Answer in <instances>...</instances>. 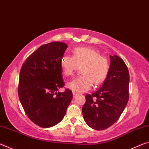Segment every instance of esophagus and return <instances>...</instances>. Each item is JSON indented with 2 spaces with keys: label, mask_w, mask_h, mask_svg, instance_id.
Returning <instances> with one entry per match:
<instances>
[{
  "label": "esophagus",
  "mask_w": 149,
  "mask_h": 149,
  "mask_svg": "<svg viewBox=\"0 0 149 149\" xmlns=\"http://www.w3.org/2000/svg\"><path fill=\"white\" fill-rule=\"evenodd\" d=\"M77 94V93H75V92H73V95H74V97H75V96H76Z\"/></svg>",
  "instance_id": "esophagus-1"
}]
</instances>
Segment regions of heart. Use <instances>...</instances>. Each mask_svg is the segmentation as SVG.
Masks as SVG:
<instances>
[{
  "instance_id": "heart-1",
  "label": "heart",
  "mask_w": 149,
  "mask_h": 149,
  "mask_svg": "<svg viewBox=\"0 0 149 149\" xmlns=\"http://www.w3.org/2000/svg\"><path fill=\"white\" fill-rule=\"evenodd\" d=\"M73 56H64L60 60L63 74L71 76L78 67H81V75L67 84V87L73 92L79 93L87 91L93 83L99 85L107 77L110 70V62L107 58L99 52L87 47H78L73 50Z\"/></svg>"
}]
</instances>
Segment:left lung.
Returning a JSON list of instances; mask_svg holds the SVG:
<instances>
[{
    "instance_id": "1",
    "label": "left lung",
    "mask_w": 149,
    "mask_h": 149,
    "mask_svg": "<svg viewBox=\"0 0 149 149\" xmlns=\"http://www.w3.org/2000/svg\"><path fill=\"white\" fill-rule=\"evenodd\" d=\"M110 70L104 84L85 96L82 107L85 122L95 130H103L119 119L129 100L130 74L122 58L110 56Z\"/></svg>"
}]
</instances>
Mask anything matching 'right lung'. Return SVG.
<instances>
[{
	"label": "right lung",
	"mask_w": 149,
	"mask_h": 149,
	"mask_svg": "<svg viewBox=\"0 0 149 149\" xmlns=\"http://www.w3.org/2000/svg\"><path fill=\"white\" fill-rule=\"evenodd\" d=\"M68 45L52 42L43 45L27 58L19 72L18 95L27 116L41 127H52L64 118L72 92L64 86L60 60Z\"/></svg>",
	"instance_id": "obj_1"
}]
</instances>
